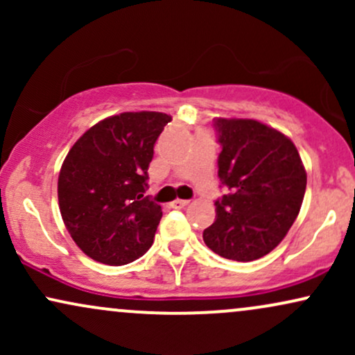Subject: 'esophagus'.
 I'll return each instance as SVG.
<instances>
[{"label": "esophagus", "mask_w": 355, "mask_h": 355, "mask_svg": "<svg viewBox=\"0 0 355 355\" xmlns=\"http://www.w3.org/2000/svg\"><path fill=\"white\" fill-rule=\"evenodd\" d=\"M170 205H172L173 209H183V207L189 205V200H180V198H177V200H173Z\"/></svg>", "instance_id": "obj_1"}]
</instances>
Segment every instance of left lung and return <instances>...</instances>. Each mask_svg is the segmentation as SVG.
I'll list each match as a JSON object with an SVG mask.
<instances>
[{
	"instance_id": "8db88e82",
	"label": "left lung",
	"mask_w": 355,
	"mask_h": 355,
	"mask_svg": "<svg viewBox=\"0 0 355 355\" xmlns=\"http://www.w3.org/2000/svg\"><path fill=\"white\" fill-rule=\"evenodd\" d=\"M218 177L229 189L203 230L210 250L250 262L282 242L302 207L307 173L295 145L279 130L248 118H217Z\"/></svg>"
}]
</instances>
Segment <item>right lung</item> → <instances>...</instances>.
Here are the masks:
<instances>
[{"mask_svg":"<svg viewBox=\"0 0 355 355\" xmlns=\"http://www.w3.org/2000/svg\"><path fill=\"white\" fill-rule=\"evenodd\" d=\"M172 116L126 112L81 135L61 165L58 203L81 250L108 266H125L152 247L162 207L148 197L153 146Z\"/></svg>","mask_w":355,"mask_h":355,"instance_id":"right-lung-1","label":"right lung"}]
</instances>
